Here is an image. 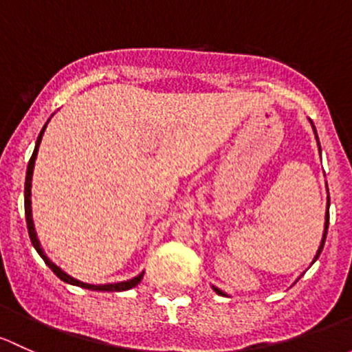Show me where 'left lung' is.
Here are the masks:
<instances>
[{"instance_id": "obj_1", "label": "left lung", "mask_w": 352, "mask_h": 352, "mask_svg": "<svg viewBox=\"0 0 352 352\" xmlns=\"http://www.w3.org/2000/svg\"><path fill=\"white\" fill-rule=\"evenodd\" d=\"M310 123H311V129H314V133H315V139H317V146H318V151H320V142H318V137H317V130H315V125H314V122L310 120ZM329 206H331V200H329L327 198V212H325V226H324V235H322V242H320V245H318V251H317V254H315V257H314V261H311V263H315V261L318 259V256H320V252H322V249H324V244H325V237H327V229H329ZM213 288V292L217 293V295H222V296H227V293H223L222 289L220 288H217V286H212Z\"/></svg>"}]
</instances>
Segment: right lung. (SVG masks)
<instances>
[{"label":"right lung","instance_id":"add662e5","mask_svg":"<svg viewBox=\"0 0 352 352\" xmlns=\"http://www.w3.org/2000/svg\"><path fill=\"white\" fill-rule=\"evenodd\" d=\"M50 120V118H49ZM47 120V123H49ZM47 123L42 126L41 133H38L37 137V142H35V149H34V154H32L30 161H28V166H27V176H25V219H27V229H28V235H30V241L32 244H34L35 251L38 252V256L42 257L43 261H45L47 266L50 267V270L54 271V274L56 276H59L60 280L64 281V283H69V285H74V286H81V288H86V289H91V292H125V289H130L133 288V286H137L140 283V280L144 278V271L139 274V276L132 278V280H126V281H120V283H107V285H89V283H85V281H79L76 280V278L69 276L66 271L60 270L59 266H57L56 263H52V261L47 257L45 252H43L42 245H41V241H38L37 237V232H35V226H34V219H32V176H34V168H35V159H37V152H38V146H41L42 142V135L43 132H45L47 129Z\"/></svg>","mask_w":352,"mask_h":352}]
</instances>
